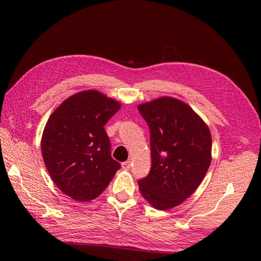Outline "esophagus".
I'll return each instance as SVG.
<instances>
[{"label": "esophagus", "instance_id": "1", "mask_svg": "<svg viewBox=\"0 0 261 261\" xmlns=\"http://www.w3.org/2000/svg\"><path fill=\"white\" fill-rule=\"evenodd\" d=\"M122 169L125 170V171L129 170V169H130V161H125V162H123V163H122Z\"/></svg>", "mask_w": 261, "mask_h": 261}]
</instances>
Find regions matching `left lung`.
Masks as SVG:
<instances>
[{
  "label": "left lung",
  "mask_w": 261,
  "mask_h": 261,
  "mask_svg": "<svg viewBox=\"0 0 261 261\" xmlns=\"http://www.w3.org/2000/svg\"><path fill=\"white\" fill-rule=\"evenodd\" d=\"M150 128L151 170L138 180L140 194L156 210L177 207L198 188L211 163L208 125L184 101L164 96L140 103Z\"/></svg>",
  "instance_id": "obj_1"
}]
</instances>
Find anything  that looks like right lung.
I'll return each instance as SVG.
<instances>
[{
	"mask_svg": "<svg viewBox=\"0 0 261 261\" xmlns=\"http://www.w3.org/2000/svg\"><path fill=\"white\" fill-rule=\"evenodd\" d=\"M121 102L96 89L77 92L54 110L41 137V152L54 184L76 201H90L120 169L103 126Z\"/></svg>",
	"mask_w": 261,
	"mask_h": 261,
	"instance_id": "1",
	"label": "right lung"
}]
</instances>
